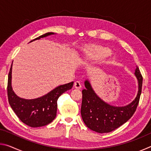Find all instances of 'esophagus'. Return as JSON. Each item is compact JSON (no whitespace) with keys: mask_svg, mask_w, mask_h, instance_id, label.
Instances as JSON below:
<instances>
[{"mask_svg":"<svg viewBox=\"0 0 151 151\" xmlns=\"http://www.w3.org/2000/svg\"><path fill=\"white\" fill-rule=\"evenodd\" d=\"M74 86H75V88H77V89H80L81 88V84L79 81H76L75 84H74Z\"/></svg>","mask_w":151,"mask_h":151,"instance_id":"1","label":"esophagus"}]
</instances>
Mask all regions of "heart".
<instances>
[{"label":"heart","mask_w":151,"mask_h":151,"mask_svg":"<svg viewBox=\"0 0 151 151\" xmlns=\"http://www.w3.org/2000/svg\"><path fill=\"white\" fill-rule=\"evenodd\" d=\"M111 50L109 47L101 45H91L84 48L81 55V60L84 62L101 60L111 55Z\"/></svg>","instance_id":"1"}]
</instances>
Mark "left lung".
I'll return each instance as SVG.
<instances>
[{
	"mask_svg": "<svg viewBox=\"0 0 151 151\" xmlns=\"http://www.w3.org/2000/svg\"><path fill=\"white\" fill-rule=\"evenodd\" d=\"M134 74L139 82L137 96L131 104L122 107L111 106L104 103L94 93L89 82H85L86 89L82 91L81 112L83 121L88 129L99 133L110 132L131 118L139 104L142 85V76L138 66Z\"/></svg>",
	"mask_w": 151,
	"mask_h": 151,
	"instance_id": "obj_1",
	"label": "left lung"
}]
</instances>
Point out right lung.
I'll return each mask as SVG.
<instances>
[{
	"label": "right lung",
	"instance_id": "right-lung-1",
	"mask_svg": "<svg viewBox=\"0 0 151 151\" xmlns=\"http://www.w3.org/2000/svg\"><path fill=\"white\" fill-rule=\"evenodd\" d=\"M54 34L47 32L33 40ZM12 65L8 76L7 94L12 109L23 123L31 127H40L50 123L57 116V100L61 94L72 88L73 82L60 85L40 98L27 100L17 96L11 86Z\"/></svg>",
	"mask_w": 151,
	"mask_h": 151
}]
</instances>
